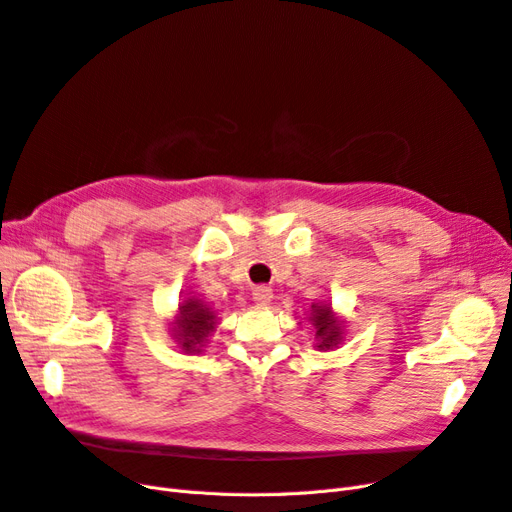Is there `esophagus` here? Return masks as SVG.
Wrapping results in <instances>:
<instances>
[{"label":"esophagus","instance_id":"esophagus-1","mask_svg":"<svg viewBox=\"0 0 512 512\" xmlns=\"http://www.w3.org/2000/svg\"><path fill=\"white\" fill-rule=\"evenodd\" d=\"M273 298V290L267 288V285H258V288L252 290V300L258 304V306H267Z\"/></svg>","mask_w":512,"mask_h":512}]
</instances>
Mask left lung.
I'll return each mask as SVG.
<instances>
[{"label": "left lung", "mask_w": 512, "mask_h": 512, "mask_svg": "<svg viewBox=\"0 0 512 512\" xmlns=\"http://www.w3.org/2000/svg\"><path fill=\"white\" fill-rule=\"evenodd\" d=\"M315 330H317V338H321L319 349H330V346L338 344L340 340V325L332 319L330 306H315L313 309V317H311Z\"/></svg>", "instance_id": "1"}]
</instances>
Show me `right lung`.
<instances>
[{"label":"right lung","instance_id":"add662e5","mask_svg":"<svg viewBox=\"0 0 512 512\" xmlns=\"http://www.w3.org/2000/svg\"><path fill=\"white\" fill-rule=\"evenodd\" d=\"M178 325L176 338L178 344L182 346L185 353H199L203 346V340L208 338L210 332H214V313L206 309V304H201L199 300H185L180 304V317L176 321Z\"/></svg>","mask_w":512,"mask_h":512}]
</instances>
